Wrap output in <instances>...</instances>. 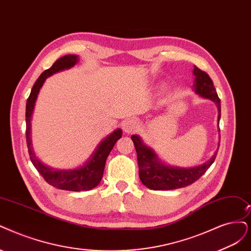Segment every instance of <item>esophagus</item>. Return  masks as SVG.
I'll return each mask as SVG.
<instances>
[{
	"label": "esophagus",
	"instance_id": "34e87169",
	"mask_svg": "<svg viewBox=\"0 0 251 251\" xmlns=\"http://www.w3.org/2000/svg\"><path fill=\"white\" fill-rule=\"evenodd\" d=\"M138 129H140V122H138V121L135 120V119L127 120V121H125V122H124L123 130H124L127 134L133 133V132L137 131Z\"/></svg>",
	"mask_w": 251,
	"mask_h": 251
}]
</instances>
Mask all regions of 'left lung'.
Masks as SVG:
<instances>
[{
	"label": "left lung",
	"mask_w": 251,
	"mask_h": 251,
	"mask_svg": "<svg viewBox=\"0 0 251 251\" xmlns=\"http://www.w3.org/2000/svg\"><path fill=\"white\" fill-rule=\"evenodd\" d=\"M194 82L192 90L201 97L212 100L218 109V124L221 116L220 99L217 95L213 81L205 71L197 66L193 69ZM138 163V175L146 187L153 190H172L186 187L199 180L214 162L218 150L211 156V158L194 168H179L164 164L152 148L144 144L141 136L131 135ZM219 148V144H218Z\"/></svg>",
	"instance_id": "1"
}]
</instances>
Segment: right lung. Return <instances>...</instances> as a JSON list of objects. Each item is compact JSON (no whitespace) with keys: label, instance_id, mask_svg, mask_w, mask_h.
I'll use <instances>...</instances> for the list:
<instances>
[{"label":"right lung","instance_id":"right-lung-1","mask_svg":"<svg viewBox=\"0 0 251 251\" xmlns=\"http://www.w3.org/2000/svg\"><path fill=\"white\" fill-rule=\"evenodd\" d=\"M78 63V57L75 54H66L64 57L55 61L52 66L41 73L34 83L31 90V94L26 100L25 106V137L27 150L32 163L42 176L43 179L51 186L69 191H86L95 188L100 183L102 176H103L104 166L109 155L110 151L113 150L115 144L119 138L122 137V129H116V130L104 137L96 147V149L93 151L89 159L83 163L81 166L72 170H57L52 169L50 166L43 164L34 152V148L32 144V117L35 108V103L37 97L42 88L45 79L51 76L52 74L70 69L74 65Z\"/></svg>","mask_w":251,"mask_h":251}]
</instances>
